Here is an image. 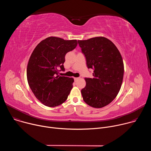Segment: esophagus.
Returning a JSON list of instances; mask_svg holds the SVG:
<instances>
[{
  "mask_svg": "<svg viewBox=\"0 0 151 151\" xmlns=\"http://www.w3.org/2000/svg\"><path fill=\"white\" fill-rule=\"evenodd\" d=\"M74 79H75V81H76L77 80H78V79H79V78H74Z\"/></svg>",
  "mask_w": 151,
  "mask_h": 151,
  "instance_id": "esophagus-1",
  "label": "esophagus"
}]
</instances>
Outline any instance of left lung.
Here are the masks:
<instances>
[{"label":"left lung","instance_id":"left-lung-1","mask_svg":"<svg viewBox=\"0 0 151 151\" xmlns=\"http://www.w3.org/2000/svg\"><path fill=\"white\" fill-rule=\"evenodd\" d=\"M88 69H94L93 78H85L86 86L81 90L88 105L101 108L118 95L124 76V63L114 43L103 36L78 40Z\"/></svg>","mask_w":151,"mask_h":151}]
</instances>
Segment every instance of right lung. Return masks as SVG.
<instances>
[{"mask_svg": "<svg viewBox=\"0 0 151 151\" xmlns=\"http://www.w3.org/2000/svg\"><path fill=\"white\" fill-rule=\"evenodd\" d=\"M76 40H64L50 36L42 40L34 49L27 68L29 87L36 99L48 107L65 101L72 88L73 78L60 76L64 70L66 54L77 46Z\"/></svg>", "mask_w": 151, "mask_h": 151, "instance_id": "1", "label": "right lung"}]
</instances>
